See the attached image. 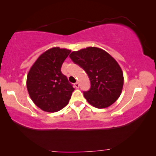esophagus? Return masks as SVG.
Masks as SVG:
<instances>
[{
    "label": "esophagus",
    "mask_w": 156,
    "mask_h": 156,
    "mask_svg": "<svg viewBox=\"0 0 156 156\" xmlns=\"http://www.w3.org/2000/svg\"><path fill=\"white\" fill-rule=\"evenodd\" d=\"M74 87H75L76 89H78L79 87H80V84H79L78 82H76V83H74Z\"/></svg>",
    "instance_id": "esophagus-1"
}]
</instances>
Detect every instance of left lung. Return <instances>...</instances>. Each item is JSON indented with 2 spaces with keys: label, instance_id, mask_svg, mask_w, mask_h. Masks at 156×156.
Listing matches in <instances>:
<instances>
[{
  "label": "left lung",
  "instance_id": "left-lung-1",
  "mask_svg": "<svg viewBox=\"0 0 156 156\" xmlns=\"http://www.w3.org/2000/svg\"><path fill=\"white\" fill-rule=\"evenodd\" d=\"M69 57L87 72L91 82L84 97L91 105L106 108L120 97L123 85V74L118 62L102 49L89 47L74 51Z\"/></svg>",
  "mask_w": 156,
  "mask_h": 156
}]
</instances>
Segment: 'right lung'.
<instances>
[{
    "label": "right lung",
    "mask_w": 156,
    "mask_h": 156,
    "mask_svg": "<svg viewBox=\"0 0 156 156\" xmlns=\"http://www.w3.org/2000/svg\"><path fill=\"white\" fill-rule=\"evenodd\" d=\"M71 50L52 48L40 55L30 69L27 89L42 110L56 112L67 105L74 89L62 73V65Z\"/></svg>",
    "instance_id": "obj_1"
}]
</instances>
